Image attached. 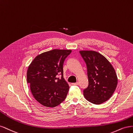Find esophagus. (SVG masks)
<instances>
[{"label": "esophagus", "instance_id": "1", "mask_svg": "<svg viewBox=\"0 0 133 133\" xmlns=\"http://www.w3.org/2000/svg\"><path fill=\"white\" fill-rule=\"evenodd\" d=\"M72 84L74 85H78V82H76V83H72Z\"/></svg>", "mask_w": 133, "mask_h": 133}]
</instances>
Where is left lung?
Segmentation results:
<instances>
[{"label": "left lung", "mask_w": 133, "mask_h": 133, "mask_svg": "<svg viewBox=\"0 0 133 133\" xmlns=\"http://www.w3.org/2000/svg\"><path fill=\"white\" fill-rule=\"evenodd\" d=\"M86 64L88 87L83 95L88 101L95 104H102L112 97L116 89L118 78L110 63L103 56L93 51H80Z\"/></svg>", "instance_id": "left-lung-1"}]
</instances>
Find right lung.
<instances>
[{
	"mask_svg": "<svg viewBox=\"0 0 133 133\" xmlns=\"http://www.w3.org/2000/svg\"><path fill=\"white\" fill-rule=\"evenodd\" d=\"M71 52L54 49L42 53L29 66L27 82L34 97L41 104L52 108L65 99L69 85L63 78V65Z\"/></svg>",
	"mask_w": 133,
	"mask_h": 133,
	"instance_id": "1",
	"label": "right lung"
}]
</instances>
